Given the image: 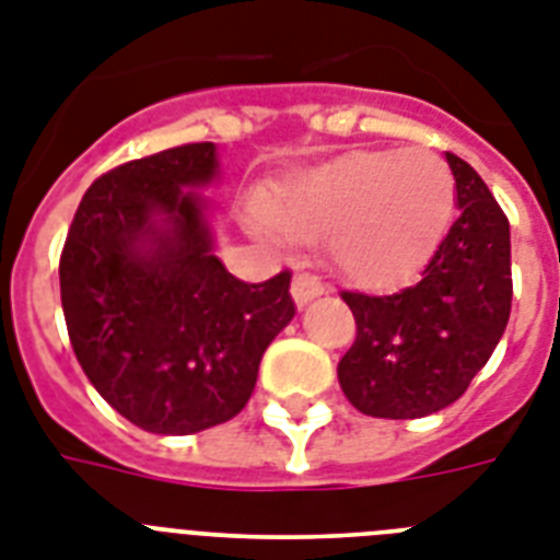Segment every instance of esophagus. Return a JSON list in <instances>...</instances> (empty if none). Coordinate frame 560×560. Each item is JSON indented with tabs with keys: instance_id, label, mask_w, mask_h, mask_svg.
<instances>
[{
	"instance_id": "34e87169",
	"label": "esophagus",
	"mask_w": 560,
	"mask_h": 560,
	"mask_svg": "<svg viewBox=\"0 0 560 560\" xmlns=\"http://www.w3.org/2000/svg\"><path fill=\"white\" fill-rule=\"evenodd\" d=\"M290 293H293V302L299 304V307H304V304H311L313 299H319V295L325 293V288H322V281L316 279V276H311V272H299L293 279Z\"/></svg>"
}]
</instances>
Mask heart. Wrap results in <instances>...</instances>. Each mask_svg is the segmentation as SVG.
Returning a JSON list of instances; mask_svg holds the SVG:
<instances>
[{
  "instance_id": "b5f03b06",
  "label": "heart",
  "mask_w": 560,
  "mask_h": 560,
  "mask_svg": "<svg viewBox=\"0 0 560 560\" xmlns=\"http://www.w3.org/2000/svg\"><path fill=\"white\" fill-rule=\"evenodd\" d=\"M454 207V175L434 152H353L295 177L253 233L272 244L330 235V261L359 288H390L425 261Z\"/></svg>"
}]
</instances>
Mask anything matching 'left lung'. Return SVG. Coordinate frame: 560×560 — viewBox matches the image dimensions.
Masks as SVG:
<instances>
[{
  "mask_svg": "<svg viewBox=\"0 0 560 560\" xmlns=\"http://www.w3.org/2000/svg\"><path fill=\"white\" fill-rule=\"evenodd\" d=\"M457 221L422 276L390 295L342 293L357 339L339 359V385L357 411L413 420L463 397L489 362L512 311V244L483 177L445 152Z\"/></svg>",
  "mask_w": 560,
  "mask_h": 560,
  "instance_id": "obj_1",
  "label": "left lung"
}]
</instances>
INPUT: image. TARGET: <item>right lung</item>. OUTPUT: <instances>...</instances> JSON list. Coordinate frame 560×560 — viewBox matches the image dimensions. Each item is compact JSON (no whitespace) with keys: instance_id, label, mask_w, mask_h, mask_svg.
I'll use <instances>...</instances> for the list:
<instances>
[{"instance_id":"right-lung-1","label":"right lung","mask_w":560,"mask_h":560,"mask_svg":"<svg viewBox=\"0 0 560 560\" xmlns=\"http://www.w3.org/2000/svg\"><path fill=\"white\" fill-rule=\"evenodd\" d=\"M215 143H186L97 177L59 258L68 339L108 406L152 434L233 420L267 345L290 325V272L247 284L215 256Z\"/></svg>"}]
</instances>
